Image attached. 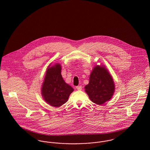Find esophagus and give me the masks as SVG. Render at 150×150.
I'll use <instances>...</instances> for the list:
<instances>
[{
  "label": "esophagus",
  "mask_w": 150,
  "mask_h": 150,
  "mask_svg": "<svg viewBox=\"0 0 150 150\" xmlns=\"http://www.w3.org/2000/svg\"><path fill=\"white\" fill-rule=\"evenodd\" d=\"M76 89H77V90H79V91H80V90L82 89V86H76Z\"/></svg>",
  "instance_id": "obj_1"
}]
</instances>
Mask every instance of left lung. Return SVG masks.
<instances>
[{"label": "left lung", "instance_id": "8db88e82", "mask_svg": "<svg viewBox=\"0 0 150 150\" xmlns=\"http://www.w3.org/2000/svg\"><path fill=\"white\" fill-rule=\"evenodd\" d=\"M85 89L90 100L96 105H101L111 98L115 86L107 69L103 66H96L91 73L89 84Z\"/></svg>", "mask_w": 150, "mask_h": 150}]
</instances>
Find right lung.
Masks as SVG:
<instances>
[{"instance_id": "1", "label": "right lung", "mask_w": 150, "mask_h": 150, "mask_svg": "<svg viewBox=\"0 0 150 150\" xmlns=\"http://www.w3.org/2000/svg\"><path fill=\"white\" fill-rule=\"evenodd\" d=\"M61 72L60 64L48 68L42 88L44 99L54 107H60L67 102L69 95L74 91L64 82Z\"/></svg>"}]
</instances>
